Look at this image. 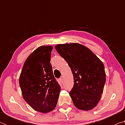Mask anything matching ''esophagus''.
<instances>
[{
  "label": "esophagus",
  "mask_w": 125,
  "mask_h": 125,
  "mask_svg": "<svg viewBox=\"0 0 125 125\" xmlns=\"http://www.w3.org/2000/svg\"><path fill=\"white\" fill-rule=\"evenodd\" d=\"M58 81H59V82H60V83H62L63 82V78H60V79H58Z\"/></svg>",
  "instance_id": "obj_1"
}]
</instances>
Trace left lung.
<instances>
[{
	"mask_svg": "<svg viewBox=\"0 0 125 125\" xmlns=\"http://www.w3.org/2000/svg\"><path fill=\"white\" fill-rule=\"evenodd\" d=\"M72 71L74 85L69 95L76 107L89 110L100 101L106 82L104 65L92 51L79 43L55 46Z\"/></svg>",
	"mask_w": 125,
	"mask_h": 125,
	"instance_id": "obj_1",
	"label": "left lung"
}]
</instances>
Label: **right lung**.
<instances>
[{
    "instance_id": "add662e5",
    "label": "right lung",
    "mask_w": 125,
    "mask_h": 125,
    "mask_svg": "<svg viewBox=\"0 0 125 125\" xmlns=\"http://www.w3.org/2000/svg\"><path fill=\"white\" fill-rule=\"evenodd\" d=\"M53 47L42 46L26 59L19 78L23 98L36 111L47 113L57 103L61 86L50 63Z\"/></svg>"
}]
</instances>
